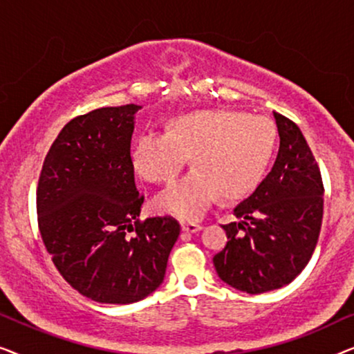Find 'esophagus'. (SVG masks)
<instances>
[{
  "label": "esophagus",
  "instance_id": "34e87169",
  "mask_svg": "<svg viewBox=\"0 0 354 354\" xmlns=\"http://www.w3.org/2000/svg\"><path fill=\"white\" fill-rule=\"evenodd\" d=\"M182 230L187 232V234H196V232L201 230V225L196 224V222H182Z\"/></svg>",
  "mask_w": 354,
  "mask_h": 354
}]
</instances>
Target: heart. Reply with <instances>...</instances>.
Here are the masks:
<instances>
[{
    "mask_svg": "<svg viewBox=\"0 0 354 354\" xmlns=\"http://www.w3.org/2000/svg\"><path fill=\"white\" fill-rule=\"evenodd\" d=\"M279 132L264 115L232 109H203L169 120L167 133L143 132L132 147V166L143 180L171 185L188 158L195 172L156 200L159 211L198 219L217 195L232 201L248 195L263 180Z\"/></svg>",
    "mask_w": 354,
    "mask_h": 354,
    "instance_id": "heart-1",
    "label": "heart"
}]
</instances>
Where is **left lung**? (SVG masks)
Returning a JSON list of instances; mask_svg holds the SVG:
<instances>
[{"label": "left lung", "instance_id": "1", "mask_svg": "<svg viewBox=\"0 0 354 354\" xmlns=\"http://www.w3.org/2000/svg\"><path fill=\"white\" fill-rule=\"evenodd\" d=\"M280 147L272 171L222 225L225 248L212 258L222 282L258 295L288 285L311 259L324 212L319 166L301 130L274 113Z\"/></svg>", "mask_w": 354, "mask_h": 354}]
</instances>
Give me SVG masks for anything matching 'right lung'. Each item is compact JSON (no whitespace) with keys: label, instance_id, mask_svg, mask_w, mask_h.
Listing matches in <instances>:
<instances>
[{"label":"right lung","instance_id":"obj_1","mask_svg":"<svg viewBox=\"0 0 354 354\" xmlns=\"http://www.w3.org/2000/svg\"><path fill=\"white\" fill-rule=\"evenodd\" d=\"M137 104L100 108L64 125L43 162V243L72 288L96 303L140 301L162 283L180 234L172 217L140 221L130 140ZM132 233V236H129Z\"/></svg>","mask_w":354,"mask_h":354}]
</instances>
